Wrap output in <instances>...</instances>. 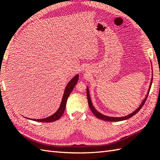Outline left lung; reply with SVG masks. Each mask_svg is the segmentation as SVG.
<instances>
[{
    "label": "left lung",
    "mask_w": 160,
    "mask_h": 160,
    "mask_svg": "<svg viewBox=\"0 0 160 160\" xmlns=\"http://www.w3.org/2000/svg\"><path fill=\"white\" fill-rule=\"evenodd\" d=\"M152 78L151 80V82L150 84V87H149V89L148 91V93L147 95V96H146L145 99L142 102V103L141 104V105L140 107H138V108H137L136 110H135L134 112H132V113L128 115L127 116H124V117H121V118H112V117H108V116H106V115H104L102 113H99L97 110L95 109V108L93 107L92 103H91V98H90V96H89V89H88V87L87 88V100H88V104H89V106L90 109L92 111V113L94 114V115L96 117H97L98 119H100V120H105V121H108V122H118V121H122V120H127L128 118H131V117L133 116L134 115L136 114L138 112L140 111L142 107H143V105L144 104L146 100H147L148 96V93H149V91H150L151 89V87L152 85Z\"/></svg>",
    "instance_id": "left-lung-1"
}]
</instances>
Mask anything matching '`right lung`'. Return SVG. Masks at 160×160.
Instances as JSON below:
<instances>
[{
	"mask_svg": "<svg viewBox=\"0 0 160 160\" xmlns=\"http://www.w3.org/2000/svg\"><path fill=\"white\" fill-rule=\"evenodd\" d=\"M78 77H79V76H78V75H76V76L73 77L72 78V80H71L70 82L68 83V84L65 88V90H64L62 100V102H61L60 106L58 108V110L55 113L47 118L38 119V120H33L37 121V122H52L59 120L60 117L62 116V114L64 113V110H65L67 98H69V95L71 93V91H72L74 87L76 86V84H77L78 80Z\"/></svg>",
	"mask_w": 160,
	"mask_h": 160,
	"instance_id": "add662e5",
	"label": "right lung"
}]
</instances>
